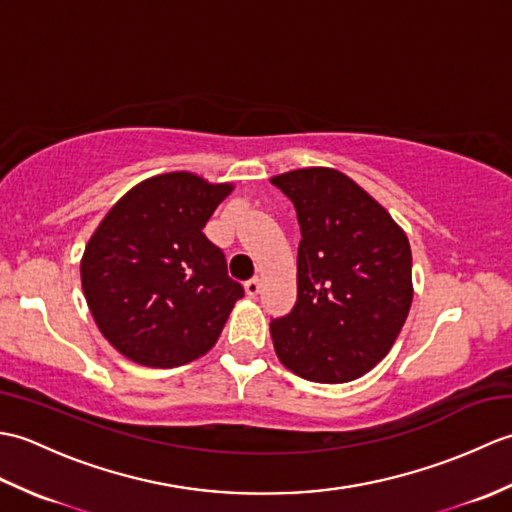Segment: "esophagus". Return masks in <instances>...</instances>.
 <instances>
[{
  "label": "esophagus",
  "mask_w": 512,
  "mask_h": 512,
  "mask_svg": "<svg viewBox=\"0 0 512 512\" xmlns=\"http://www.w3.org/2000/svg\"><path fill=\"white\" fill-rule=\"evenodd\" d=\"M244 290H246V295L250 297V299H255L257 295H259V279L255 277V279H248L246 284H244Z\"/></svg>",
  "instance_id": "esophagus-1"
}]
</instances>
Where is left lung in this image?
Listing matches in <instances>:
<instances>
[{
	"instance_id": "left-lung-1",
	"label": "left lung",
	"mask_w": 512,
	"mask_h": 512,
	"mask_svg": "<svg viewBox=\"0 0 512 512\" xmlns=\"http://www.w3.org/2000/svg\"><path fill=\"white\" fill-rule=\"evenodd\" d=\"M301 226L297 303L270 321L277 358L312 383H350L383 361L411 308V248L383 206L345 173L270 178Z\"/></svg>"
}]
</instances>
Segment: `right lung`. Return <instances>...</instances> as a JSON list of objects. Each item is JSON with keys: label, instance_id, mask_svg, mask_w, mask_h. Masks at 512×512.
<instances>
[{"label": "right lung", "instance_id": "obj_1", "mask_svg": "<svg viewBox=\"0 0 512 512\" xmlns=\"http://www.w3.org/2000/svg\"><path fill=\"white\" fill-rule=\"evenodd\" d=\"M231 182L169 171L129 189L92 233L81 286L101 334L147 367H178L215 345L244 288L202 228Z\"/></svg>", "mask_w": 512, "mask_h": 512}]
</instances>
